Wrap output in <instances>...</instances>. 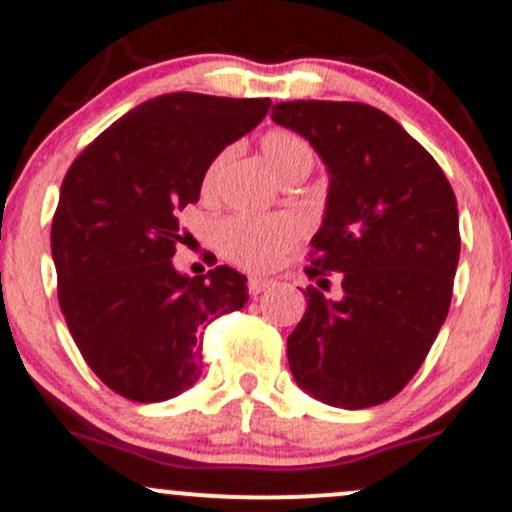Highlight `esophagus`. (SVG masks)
<instances>
[{
  "instance_id": "1",
  "label": "esophagus",
  "mask_w": 512,
  "mask_h": 512,
  "mask_svg": "<svg viewBox=\"0 0 512 512\" xmlns=\"http://www.w3.org/2000/svg\"><path fill=\"white\" fill-rule=\"evenodd\" d=\"M269 286H272V279H264V276H250L248 281L250 296H260V293L267 291Z\"/></svg>"
}]
</instances>
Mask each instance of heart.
I'll use <instances>...</instances> for the list:
<instances>
[{
    "instance_id": "heart-1",
    "label": "heart",
    "mask_w": 512,
    "mask_h": 512,
    "mask_svg": "<svg viewBox=\"0 0 512 512\" xmlns=\"http://www.w3.org/2000/svg\"><path fill=\"white\" fill-rule=\"evenodd\" d=\"M260 151L264 163L279 180H284L291 173H298V170H308L310 173V168H313V149L301 134L291 132V129H269L260 139ZM226 156L228 154H219L209 163L202 180L204 195L214 190ZM296 238L298 226L289 216H267V219L233 216V219L221 223L219 231L223 252L233 262H238L240 267L248 269H269L296 243Z\"/></svg>"
}]
</instances>
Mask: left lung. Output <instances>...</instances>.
<instances>
[{"mask_svg": "<svg viewBox=\"0 0 512 512\" xmlns=\"http://www.w3.org/2000/svg\"><path fill=\"white\" fill-rule=\"evenodd\" d=\"M272 120L325 163V216L305 272L342 281L339 301L303 291L308 308L286 339L293 380L330 407H375L414 378L448 317L455 192L424 146L366 103H276Z\"/></svg>", "mask_w": 512, "mask_h": 512, "instance_id": "8db88e82", "label": "left lung"}]
</instances>
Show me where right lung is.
Instances as JSON below:
<instances>
[{
  "label": "right lung",
  "instance_id": "obj_1",
  "mask_svg": "<svg viewBox=\"0 0 512 512\" xmlns=\"http://www.w3.org/2000/svg\"><path fill=\"white\" fill-rule=\"evenodd\" d=\"M269 98L166 93L132 108L67 170L52 219L57 298L93 373L132 402H166L202 375V330L248 303V279L219 264L173 267L178 214L209 163L255 129Z\"/></svg>",
  "mask_w": 512,
  "mask_h": 512
}]
</instances>
